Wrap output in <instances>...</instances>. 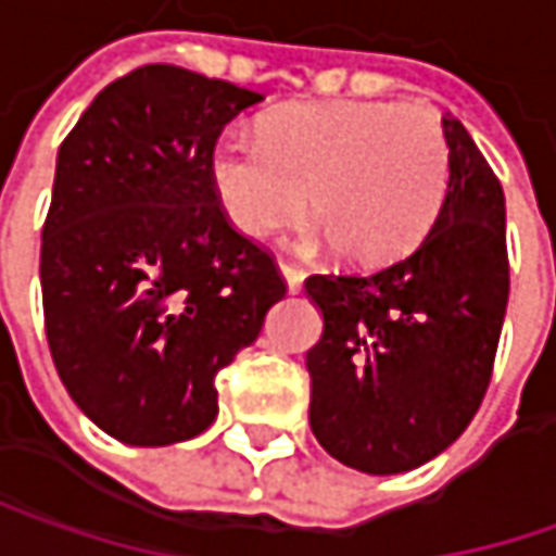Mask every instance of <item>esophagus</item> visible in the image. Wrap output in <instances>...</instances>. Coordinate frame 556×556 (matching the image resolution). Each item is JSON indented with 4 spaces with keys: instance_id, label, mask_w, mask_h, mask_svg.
<instances>
[{
    "instance_id": "1",
    "label": "esophagus",
    "mask_w": 556,
    "mask_h": 556,
    "mask_svg": "<svg viewBox=\"0 0 556 556\" xmlns=\"http://www.w3.org/2000/svg\"><path fill=\"white\" fill-rule=\"evenodd\" d=\"M279 274L286 279V289H289V292H299L302 282H305V274H302L299 267H292V264H279Z\"/></svg>"
}]
</instances>
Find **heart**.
<instances>
[{"label":"heart","mask_w":556,"mask_h":556,"mask_svg":"<svg viewBox=\"0 0 556 556\" xmlns=\"http://www.w3.org/2000/svg\"><path fill=\"white\" fill-rule=\"evenodd\" d=\"M211 181L239 232L270 236L308 211L343 267L380 270L438 219L450 141L438 113L418 103H299L267 115L261 141L223 135Z\"/></svg>","instance_id":"obj_1"}]
</instances>
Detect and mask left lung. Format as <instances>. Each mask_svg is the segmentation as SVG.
Returning <instances> with one entry per match:
<instances>
[{"instance_id":"left-lung-1","label":"left lung","mask_w":556,"mask_h":556,"mask_svg":"<svg viewBox=\"0 0 556 556\" xmlns=\"http://www.w3.org/2000/svg\"><path fill=\"white\" fill-rule=\"evenodd\" d=\"M443 131L450 181L421 245L368 277L305 279L324 314L305 358L311 431L358 472L441 456L491 383L509 299L504 188L459 118Z\"/></svg>"}]
</instances>
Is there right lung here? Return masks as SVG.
<instances>
[{
  "mask_svg": "<svg viewBox=\"0 0 556 556\" xmlns=\"http://www.w3.org/2000/svg\"><path fill=\"white\" fill-rule=\"evenodd\" d=\"M264 97L179 65L103 87L55 156L40 286L52 362L110 438L169 446L216 418V375L286 282L216 201L211 153Z\"/></svg>",
  "mask_w": 556,
  "mask_h": 556,
  "instance_id": "obj_1",
  "label": "right lung"
}]
</instances>
